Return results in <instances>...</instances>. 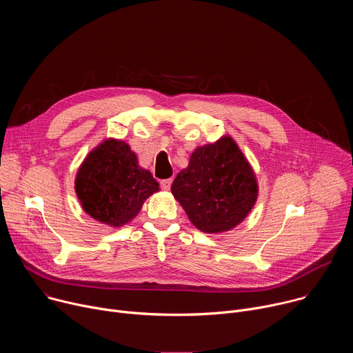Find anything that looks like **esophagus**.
I'll use <instances>...</instances> for the list:
<instances>
[{
	"instance_id": "1",
	"label": "esophagus",
	"mask_w": 353,
	"mask_h": 353,
	"mask_svg": "<svg viewBox=\"0 0 353 353\" xmlns=\"http://www.w3.org/2000/svg\"><path fill=\"white\" fill-rule=\"evenodd\" d=\"M170 185H172V179H166V180H162V181H161V187H162L165 191L170 190Z\"/></svg>"
}]
</instances>
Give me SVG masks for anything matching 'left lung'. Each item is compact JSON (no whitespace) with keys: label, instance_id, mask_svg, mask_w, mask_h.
Instances as JSON below:
<instances>
[{"label":"left lung","instance_id":"left-lung-1","mask_svg":"<svg viewBox=\"0 0 353 353\" xmlns=\"http://www.w3.org/2000/svg\"><path fill=\"white\" fill-rule=\"evenodd\" d=\"M172 194L191 223L204 233H223L240 225L254 208L259 183L230 135L196 146L172 184Z\"/></svg>","mask_w":353,"mask_h":353}]
</instances>
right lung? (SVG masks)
Instances as JSON below:
<instances>
[{"instance_id":"1","label":"right lung","mask_w":353,"mask_h":353,"mask_svg":"<svg viewBox=\"0 0 353 353\" xmlns=\"http://www.w3.org/2000/svg\"><path fill=\"white\" fill-rule=\"evenodd\" d=\"M159 191L152 173L141 168L135 152L123 139L106 138L93 148L75 176L82 210L112 228L131 222L145 199Z\"/></svg>"}]
</instances>
